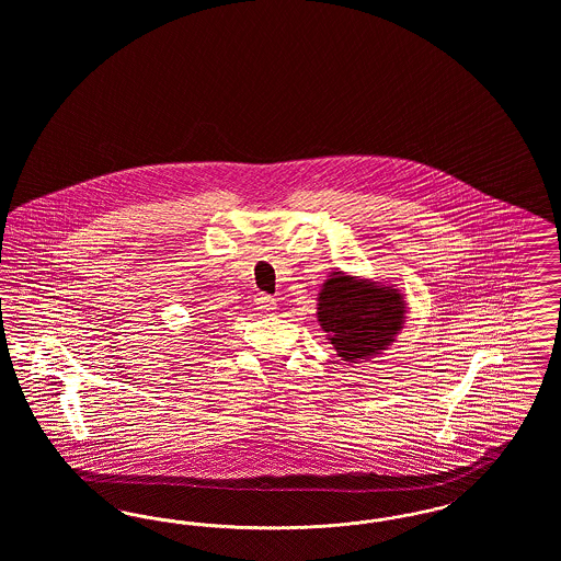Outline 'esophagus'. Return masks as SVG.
Wrapping results in <instances>:
<instances>
[{"label": "esophagus", "instance_id": "1", "mask_svg": "<svg viewBox=\"0 0 561 561\" xmlns=\"http://www.w3.org/2000/svg\"><path fill=\"white\" fill-rule=\"evenodd\" d=\"M275 307H277L275 298H271V296H267V294H261V296L256 298V309H259V311L271 313V311H275Z\"/></svg>", "mask_w": 561, "mask_h": 561}]
</instances>
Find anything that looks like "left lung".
I'll return each mask as SVG.
<instances>
[{"label":"left lung","mask_w":561,"mask_h":561,"mask_svg":"<svg viewBox=\"0 0 561 561\" xmlns=\"http://www.w3.org/2000/svg\"><path fill=\"white\" fill-rule=\"evenodd\" d=\"M408 302L393 284L332 271L318 293V321L336 355L347 364L370 362L396 343Z\"/></svg>","instance_id":"8db88e82"}]
</instances>
